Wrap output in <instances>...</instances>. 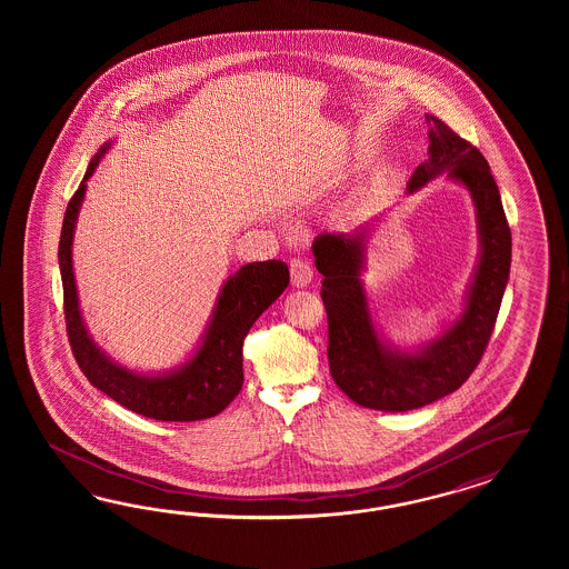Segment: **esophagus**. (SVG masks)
I'll return each mask as SVG.
<instances>
[{
  "mask_svg": "<svg viewBox=\"0 0 569 569\" xmlns=\"http://www.w3.org/2000/svg\"><path fill=\"white\" fill-rule=\"evenodd\" d=\"M290 273L293 288H307L312 281V269L307 260L293 259L290 262Z\"/></svg>",
  "mask_w": 569,
  "mask_h": 569,
  "instance_id": "obj_1",
  "label": "esophagus"
}]
</instances>
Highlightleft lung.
Returning a JSON list of instances; mask_svg holds the SVG:
<instances>
[{
    "instance_id": "obj_1",
    "label": "left lung",
    "mask_w": 569,
    "mask_h": 569,
    "mask_svg": "<svg viewBox=\"0 0 569 569\" xmlns=\"http://www.w3.org/2000/svg\"><path fill=\"white\" fill-rule=\"evenodd\" d=\"M426 121L428 160L415 169L407 193L447 174L448 181L469 193L476 208L478 259L461 312L431 340L397 345L379 328L362 279L371 224L323 233L312 243L315 267L323 276L331 378L357 405L386 413L413 411L463 386L490 340L511 269V231L486 158L436 117L426 114Z\"/></svg>"
}]
</instances>
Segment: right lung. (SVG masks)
Returning <instances> with one entry per match:
<instances>
[{
    "label": "right lung",
    "mask_w": 569,
    "mask_h": 569,
    "mask_svg": "<svg viewBox=\"0 0 569 569\" xmlns=\"http://www.w3.org/2000/svg\"><path fill=\"white\" fill-rule=\"evenodd\" d=\"M112 146L114 139L106 141L100 152L91 158L86 177L67 208L58 246L72 355L98 390L133 413L158 421H200L214 417L240 395L243 338L288 288L290 269L281 260H264L248 262L227 277L198 345L177 367L167 371H138L114 361L87 329L72 269L74 227L86 200L87 179Z\"/></svg>",
    "instance_id": "1"
}]
</instances>
